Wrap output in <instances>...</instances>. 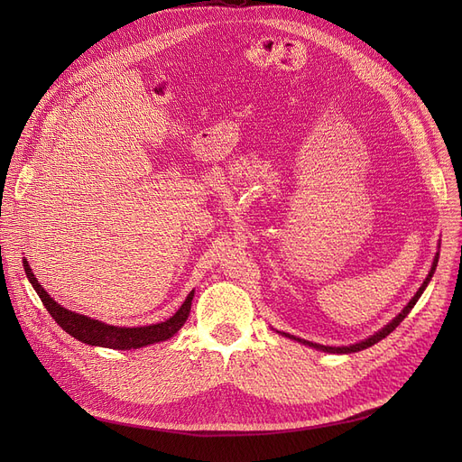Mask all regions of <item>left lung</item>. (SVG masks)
I'll use <instances>...</instances> for the list:
<instances>
[{"mask_svg": "<svg viewBox=\"0 0 462 462\" xmlns=\"http://www.w3.org/2000/svg\"><path fill=\"white\" fill-rule=\"evenodd\" d=\"M439 253H436V256H434V260H432V268H430V272H429V275L425 277V281H423V284L420 286V290L418 292L414 294V298H411L408 303H406V307L397 314V317L390 322V324H385L382 329H378L374 335H371V337H367V338H363V341H359V343H356V345H350V346H326V345H319V343H310V341H305V338H300V337H294V335H290V333H282V331H277V333H281V335H284V337H288V338H292V341H298V343H301V345H305V346H310V348H317V350H320V352H328V354H352V352H359V350H365V348H369V346H373V345H376L378 341H382V338H385L387 335H390L406 317H408V312L414 309V305L418 303V300L421 298V294H423V290L427 288V284L430 282V279H432V275H434V272H436V263H439Z\"/></svg>", "mask_w": 462, "mask_h": 462, "instance_id": "1", "label": "left lung"}]
</instances>
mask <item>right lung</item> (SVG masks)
Segmentation results:
<instances>
[{
    "instance_id": "1",
    "label": "right lung",
    "mask_w": 462,
    "mask_h": 462,
    "mask_svg": "<svg viewBox=\"0 0 462 462\" xmlns=\"http://www.w3.org/2000/svg\"><path fill=\"white\" fill-rule=\"evenodd\" d=\"M23 272H26L32 286L35 288L37 296L41 298L46 310L52 314V319L79 341L89 345V346H103V348H114V350H131V348H142L148 345H155L161 341H168L170 337H174L181 326L187 322V317L190 312V303L194 290H190L187 300L181 303V307L176 310L174 317H170L164 322L152 324V326H140V328H121V326H110L101 320H95L86 314L72 312L65 307H61L58 301H54L48 296L46 290L41 286L37 277L33 275L28 260L23 258Z\"/></svg>"
}]
</instances>
